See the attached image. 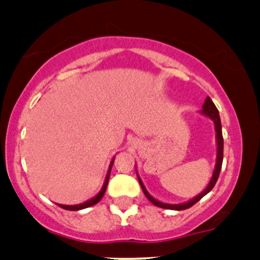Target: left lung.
<instances>
[{"instance_id": "left-lung-1", "label": "left lung", "mask_w": 260, "mask_h": 260, "mask_svg": "<svg viewBox=\"0 0 260 260\" xmlns=\"http://www.w3.org/2000/svg\"><path fill=\"white\" fill-rule=\"evenodd\" d=\"M200 114L205 115L206 117L211 119L213 121V123H215L216 145H217V154H216L215 169H213L212 176H211V179H210L209 185L206 186V188L204 189L202 193H199L198 196H196L194 198H192L190 200H188V202L181 203V204H168V203H163V202H159V200L154 199L153 197L151 196L149 192H147V189L145 188V186H144L143 181H141V179H140L139 175H138V173H137L138 180H139V183H140V186H141V189H143L144 194H145L146 198L149 199L150 202L153 204V205L158 206V208L169 209V210H177V211H180V210L189 209L190 206H193L196 203H198L199 200L202 199L204 196L208 194L210 190L213 188V186L216 185V182H217L219 172H221V168H222V162H223V136H222V124H221V119H219V113H218L217 108H216V106H215V104H213V102L211 101V98H210V97H206L205 98V102H204V104H203V110H200Z\"/></svg>"}]
</instances>
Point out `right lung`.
Wrapping results in <instances>:
<instances>
[{
	"mask_svg": "<svg viewBox=\"0 0 260 260\" xmlns=\"http://www.w3.org/2000/svg\"><path fill=\"white\" fill-rule=\"evenodd\" d=\"M114 160H115V157L113 159H111V162L109 164V169H108V173H107V176H106V180H104V183H103V187H102V189L98 192V194H96L93 197V198L86 200L85 203H81V204H78V205H63V204H57L58 206L64 210H70V211H79V210H83V209H86V208H90V206L94 205V204H97L100 200L103 198L104 193H106L107 190V186H108V182H109V177H110V172H111V168H113V164H114Z\"/></svg>",
	"mask_w": 260,
	"mask_h": 260,
	"instance_id": "right-lung-1",
	"label": "right lung"
}]
</instances>
